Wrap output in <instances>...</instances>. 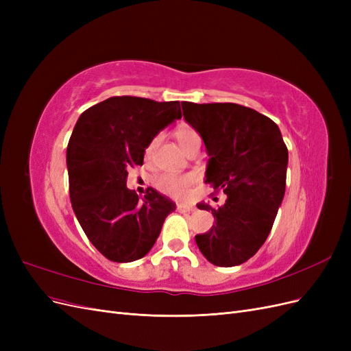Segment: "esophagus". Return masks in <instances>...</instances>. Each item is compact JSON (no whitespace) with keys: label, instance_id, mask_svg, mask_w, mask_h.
Returning <instances> with one entry per match:
<instances>
[{"label":"esophagus","instance_id":"34e87169","mask_svg":"<svg viewBox=\"0 0 351 351\" xmlns=\"http://www.w3.org/2000/svg\"><path fill=\"white\" fill-rule=\"evenodd\" d=\"M177 209L180 212H193L196 209V206L190 205V204H184V202H180V204H177Z\"/></svg>","mask_w":351,"mask_h":351}]
</instances>
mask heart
Listing matches in <instances>:
<instances>
[{"label": "heart", "mask_w": 351, "mask_h": 351, "mask_svg": "<svg viewBox=\"0 0 351 351\" xmlns=\"http://www.w3.org/2000/svg\"><path fill=\"white\" fill-rule=\"evenodd\" d=\"M159 139H161V136H156L155 139L149 143V146H147V154H151L155 149ZM177 141H178L180 146L183 147V151L186 152L192 145L200 143V136L197 134L196 130L190 129V127H182V129L177 132ZM192 180H193L192 176L164 174L156 180V184L165 193L174 195V196H182L187 192L189 186L192 184Z\"/></svg>", "instance_id": "heart-1"}]
</instances>
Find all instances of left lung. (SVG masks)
<instances>
[{
  "instance_id": "left-lung-1",
  "label": "left lung",
  "mask_w": 351,
  "mask_h": 351,
  "mask_svg": "<svg viewBox=\"0 0 351 351\" xmlns=\"http://www.w3.org/2000/svg\"><path fill=\"white\" fill-rule=\"evenodd\" d=\"M182 108L206 147L205 183L227 195L218 208L197 204L215 222L195 236L196 244L215 267H237L269 236L285 193L289 151L278 125L252 108L230 102H182Z\"/></svg>"
}]
</instances>
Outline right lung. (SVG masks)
<instances>
[{"instance_id": "right-lung-1", "label": "right lung", "mask_w": 351, "mask_h": 351, "mask_svg": "<svg viewBox=\"0 0 351 351\" xmlns=\"http://www.w3.org/2000/svg\"><path fill=\"white\" fill-rule=\"evenodd\" d=\"M182 119L180 102L112 97L82 112L67 146L70 200L90 243L112 262L143 258L155 244L173 200L147 189H127V169L143 164L145 149Z\"/></svg>"}]
</instances>
